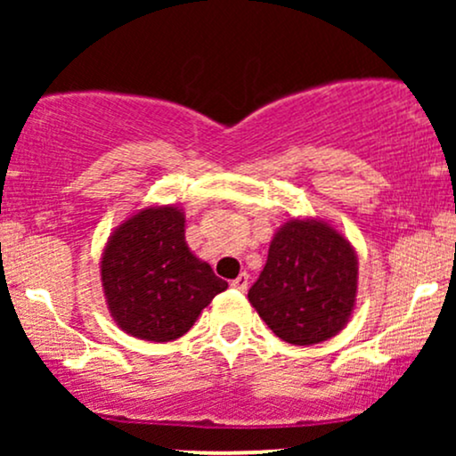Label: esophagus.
Here are the masks:
<instances>
[{"instance_id": "obj_1", "label": "esophagus", "mask_w": 456, "mask_h": 456, "mask_svg": "<svg viewBox=\"0 0 456 456\" xmlns=\"http://www.w3.org/2000/svg\"><path fill=\"white\" fill-rule=\"evenodd\" d=\"M232 287H233V289H238V291L248 289V274H246V272H244V274H240L238 279L232 281Z\"/></svg>"}]
</instances>
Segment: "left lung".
Masks as SVG:
<instances>
[{"label": "left lung", "instance_id": "obj_1", "mask_svg": "<svg viewBox=\"0 0 456 456\" xmlns=\"http://www.w3.org/2000/svg\"><path fill=\"white\" fill-rule=\"evenodd\" d=\"M355 291L358 257L352 244L328 223L291 218L272 238L248 300L282 341L315 345L347 326Z\"/></svg>", "mask_w": 456, "mask_h": 456}]
</instances>
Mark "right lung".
Returning a JSON list of instances; mask_svg holds the SVG:
<instances>
[{
  "label": "right lung",
  "instance_id": "obj_1",
  "mask_svg": "<svg viewBox=\"0 0 456 456\" xmlns=\"http://www.w3.org/2000/svg\"><path fill=\"white\" fill-rule=\"evenodd\" d=\"M184 212L145 208L115 229L101 261L102 289L111 317L124 332L167 343L186 334L227 289L184 240Z\"/></svg>",
  "mask_w": 456,
  "mask_h": 456
}]
</instances>
